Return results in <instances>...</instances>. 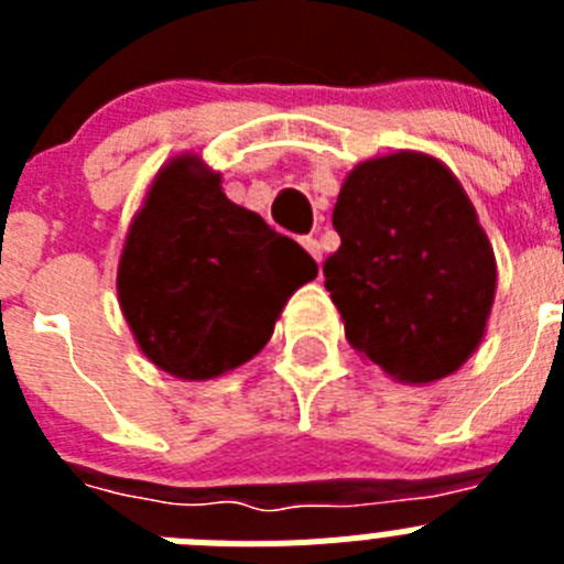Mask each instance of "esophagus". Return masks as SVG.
<instances>
[{"label": "esophagus", "instance_id": "34e87169", "mask_svg": "<svg viewBox=\"0 0 564 564\" xmlns=\"http://www.w3.org/2000/svg\"><path fill=\"white\" fill-rule=\"evenodd\" d=\"M302 246H305V251L311 253L316 262H322V246H318L316 237H302Z\"/></svg>", "mask_w": 564, "mask_h": 564}]
</instances>
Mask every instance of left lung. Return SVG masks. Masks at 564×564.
I'll return each mask as SVG.
<instances>
[{"label":"left lung","instance_id":"obj_1","mask_svg":"<svg viewBox=\"0 0 564 564\" xmlns=\"http://www.w3.org/2000/svg\"><path fill=\"white\" fill-rule=\"evenodd\" d=\"M333 226L325 288L352 347L398 381L452 376L480 344L497 268L449 169L415 152L358 163Z\"/></svg>","mask_w":564,"mask_h":564}]
</instances>
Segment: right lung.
Instances as JSON below:
<instances>
[{"instance_id": "right-lung-1", "label": "right lung", "mask_w": 564, "mask_h": 564, "mask_svg": "<svg viewBox=\"0 0 564 564\" xmlns=\"http://www.w3.org/2000/svg\"><path fill=\"white\" fill-rule=\"evenodd\" d=\"M316 273L305 248L234 206L197 158H181L129 228L118 296L149 361L206 381L257 356L288 296Z\"/></svg>"}]
</instances>
